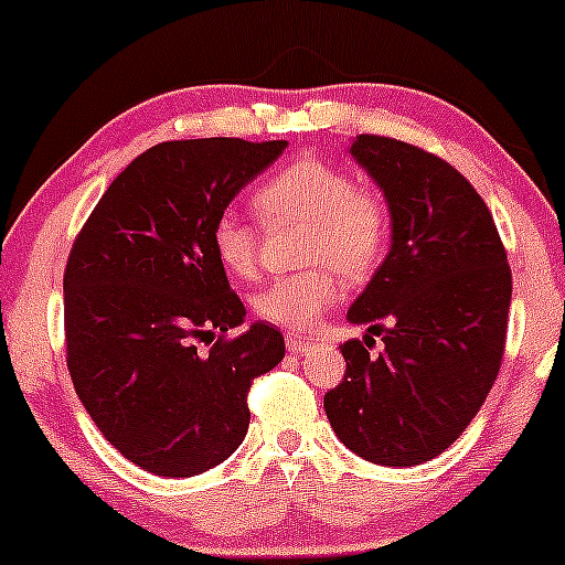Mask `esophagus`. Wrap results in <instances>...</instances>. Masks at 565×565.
<instances>
[{"mask_svg": "<svg viewBox=\"0 0 565 565\" xmlns=\"http://www.w3.org/2000/svg\"><path fill=\"white\" fill-rule=\"evenodd\" d=\"M310 344H316V342H312V339H302V337H287V350L295 352V355L308 352Z\"/></svg>", "mask_w": 565, "mask_h": 565, "instance_id": "obj_1", "label": "esophagus"}]
</instances>
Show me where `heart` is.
<instances>
[{"label": "heart", "instance_id": "1", "mask_svg": "<svg viewBox=\"0 0 565 565\" xmlns=\"http://www.w3.org/2000/svg\"><path fill=\"white\" fill-rule=\"evenodd\" d=\"M255 207L265 221L302 223L300 260L312 265L278 276L255 295L263 321L310 331L342 295L337 270L350 281L369 276L390 239V217L379 194L360 189L342 168L302 158L257 189ZM215 260L236 278L257 270V231L236 213H221L210 231Z\"/></svg>", "mask_w": 565, "mask_h": 565}]
</instances>
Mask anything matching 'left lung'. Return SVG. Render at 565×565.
<instances>
[{"mask_svg":"<svg viewBox=\"0 0 565 565\" xmlns=\"http://www.w3.org/2000/svg\"><path fill=\"white\" fill-rule=\"evenodd\" d=\"M350 154L384 194L392 231L348 321L369 326L366 343L382 322L391 329L379 356L358 339L342 344L348 373L323 407L360 458L418 466L463 434L498 379L511 268L492 213L450 162L369 134Z\"/></svg>","mask_w":565,"mask_h":565,"instance_id":"1","label":"left lung"}]
</instances>
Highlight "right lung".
Masks as SVG:
<instances>
[{
    "label": "right lung",
    "mask_w": 565,
    "mask_h": 565,
    "mask_svg": "<svg viewBox=\"0 0 565 565\" xmlns=\"http://www.w3.org/2000/svg\"><path fill=\"white\" fill-rule=\"evenodd\" d=\"M287 141H162L110 183L63 278L67 371L86 413L124 458L154 477H196L249 429L247 390L284 360L274 326L244 323L210 231Z\"/></svg>",
    "instance_id": "add662e5"
}]
</instances>
